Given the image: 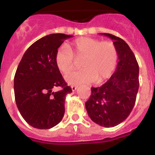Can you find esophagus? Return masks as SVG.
I'll return each mask as SVG.
<instances>
[{
	"label": "esophagus",
	"instance_id": "34e87169",
	"mask_svg": "<svg viewBox=\"0 0 155 155\" xmlns=\"http://www.w3.org/2000/svg\"><path fill=\"white\" fill-rule=\"evenodd\" d=\"M77 88H78V86H71V90L73 91H76Z\"/></svg>",
	"mask_w": 155,
	"mask_h": 155
}]
</instances>
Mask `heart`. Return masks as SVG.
I'll list each match as a JSON object with an SVG mask.
<instances>
[{
  "label": "heart",
  "mask_w": 155,
  "mask_h": 155,
  "mask_svg": "<svg viewBox=\"0 0 155 155\" xmlns=\"http://www.w3.org/2000/svg\"><path fill=\"white\" fill-rule=\"evenodd\" d=\"M75 58L83 57L81 68L65 77L71 85L102 82L109 78L114 72L118 62V52L110 41L81 37L74 42L59 47L55 54V64L61 73L66 74L74 68Z\"/></svg>",
  "instance_id": "b5f03b06"
}]
</instances>
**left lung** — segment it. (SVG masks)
<instances>
[{
	"label": "left lung",
	"instance_id": "1",
	"mask_svg": "<svg viewBox=\"0 0 155 155\" xmlns=\"http://www.w3.org/2000/svg\"><path fill=\"white\" fill-rule=\"evenodd\" d=\"M113 40L118 52L116 71L101 87H91L85 102L87 113L94 123L104 127H113L130 114L139 88V66L127 42L109 33H100Z\"/></svg>",
	"mask_w": 155,
	"mask_h": 155
}]
</instances>
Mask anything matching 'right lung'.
Segmentation results:
<instances>
[{
  "label": "right lung",
  "instance_id": "right-lung-1",
  "mask_svg": "<svg viewBox=\"0 0 155 155\" xmlns=\"http://www.w3.org/2000/svg\"><path fill=\"white\" fill-rule=\"evenodd\" d=\"M73 35L50 34L28 47L18 66L14 90L17 107L30 126L50 129L62 120L66 95L72 92L55 64V54L64 41ZM62 87L53 93L52 88Z\"/></svg>",
  "mask_w": 155,
  "mask_h": 155
}]
</instances>
